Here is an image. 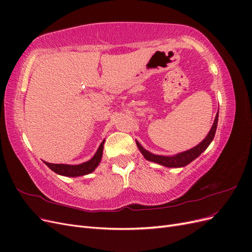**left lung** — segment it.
<instances>
[{
  "label": "left lung",
  "mask_w": 252,
  "mask_h": 252,
  "mask_svg": "<svg viewBox=\"0 0 252 252\" xmlns=\"http://www.w3.org/2000/svg\"><path fill=\"white\" fill-rule=\"evenodd\" d=\"M218 120H219V112L217 113L215 122H213L210 131L208 132V134L206 135V138L200 144H197L196 146H194L191 149L180 152V154H177L174 156H158V155L151 154L150 151L145 149L138 141H135L136 146H138L139 150L141 151V154L144 156L145 158L147 159V161L154 162V163L159 164V165L165 166V167H168V168H180V167H185L189 163L194 161L197 157L201 156L203 151L207 149V147L212 142L213 138H215L217 127H218Z\"/></svg>",
  "instance_id": "8db88e82"
}]
</instances>
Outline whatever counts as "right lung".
Returning <instances> with one entry per match:
<instances>
[{"instance_id":"right-lung-1","label":"right lung","mask_w":252,"mask_h":252,"mask_svg":"<svg viewBox=\"0 0 252 252\" xmlns=\"http://www.w3.org/2000/svg\"><path fill=\"white\" fill-rule=\"evenodd\" d=\"M104 143L105 140L101 143L100 146H98L94 156L91 158L89 161L84 162L79 165H67V164H51L48 162L44 163L46 164L49 168L55 171L57 174L64 175V177H70V178H77L82 177V175H86L95 170L96 167L100 164L102 156H103V149H104Z\"/></svg>"}]
</instances>
